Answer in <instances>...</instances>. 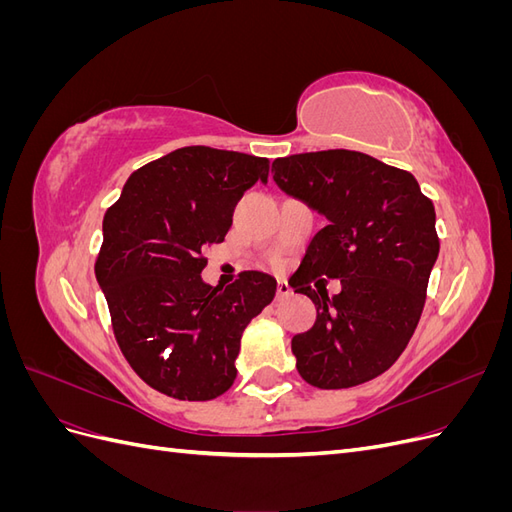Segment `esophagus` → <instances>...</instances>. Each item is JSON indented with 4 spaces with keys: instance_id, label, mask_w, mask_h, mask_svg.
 <instances>
[{
    "instance_id": "34e87169",
    "label": "esophagus",
    "mask_w": 512,
    "mask_h": 512,
    "mask_svg": "<svg viewBox=\"0 0 512 512\" xmlns=\"http://www.w3.org/2000/svg\"><path fill=\"white\" fill-rule=\"evenodd\" d=\"M290 294H292V288L288 286V282H284V280L277 282V292H275L277 301H280V299H286V297H290Z\"/></svg>"
}]
</instances>
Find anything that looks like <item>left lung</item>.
I'll list each match as a JSON object with an SVG mask.
<instances>
[{"label":"left lung","mask_w":512,"mask_h":512,"mask_svg":"<svg viewBox=\"0 0 512 512\" xmlns=\"http://www.w3.org/2000/svg\"><path fill=\"white\" fill-rule=\"evenodd\" d=\"M271 170L277 188L327 218L288 280L316 305L314 327L292 337L299 374L318 389L374 380L421 318L440 252L436 209L408 170L361 151L297 153ZM322 276L342 281L343 292L329 300Z\"/></svg>","instance_id":"left-lung-1"}]
</instances>
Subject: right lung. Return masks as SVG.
Wrapping results in <instances>:
<instances>
[{"instance_id": "right-lung-1", "label": "right lung", "mask_w": 512, "mask_h": 512, "mask_svg": "<svg viewBox=\"0 0 512 512\" xmlns=\"http://www.w3.org/2000/svg\"><path fill=\"white\" fill-rule=\"evenodd\" d=\"M267 177V158L181 147L132 173L106 211L96 277L117 344L151 389L209 401L235 382L241 335L277 282L245 271L213 288L200 254L224 241L243 192Z\"/></svg>"}]
</instances>
